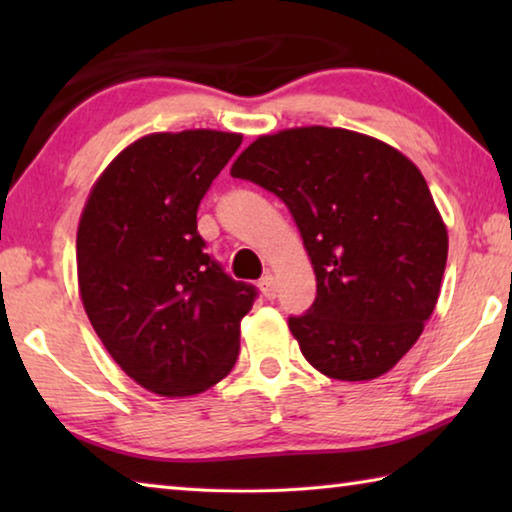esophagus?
Masks as SVG:
<instances>
[{"mask_svg":"<svg viewBox=\"0 0 512 512\" xmlns=\"http://www.w3.org/2000/svg\"><path fill=\"white\" fill-rule=\"evenodd\" d=\"M259 291H262V296L266 300H273L277 296V280L273 275H264L262 280H259Z\"/></svg>","mask_w":512,"mask_h":512,"instance_id":"obj_1","label":"esophagus"}]
</instances>
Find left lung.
<instances>
[{
  "label": "left lung",
  "mask_w": 512,
  "mask_h": 512,
  "mask_svg": "<svg viewBox=\"0 0 512 512\" xmlns=\"http://www.w3.org/2000/svg\"><path fill=\"white\" fill-rule=\"evenodd\" d=\"M232 176L275 194L305 241L316 300L289 329L332 379L391 370L420 339L447 264V228L420 169L393 146L345 128L262 135Z\"/></svg>",
  "instance_id": "8db88e82"
}]
</instances>
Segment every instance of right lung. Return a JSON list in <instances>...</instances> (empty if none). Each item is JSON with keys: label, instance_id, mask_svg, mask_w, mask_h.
I'll use <instances>...</instances> for the list:
<instances>
[{"label": "right lung", "instance_id": "obj_1", "mask_svg": "<svg viewBox=\"0 0 512 512\" xmlns=\"http://www.w3.org/2000/svg\"><path fill=\"white\" fill-rule=\"evenodd\" d=\"M241 146L221 131L153 133L92 187L76 235L81 300L119 368L164 397L203 393L235 366L257 298L205 253L196 212Z\"/></svg>", "mask_w": 512, "mask_h": 512}]
</instances>
